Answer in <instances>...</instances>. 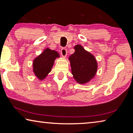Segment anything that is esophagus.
<instances>
[{"label": "esophagus", "mask_w": 133, "mask_h": 133, "mask_svg": "<svg viewBox=\"0 0 133 133\" xmlns=\"http://www.w3.org/2000/svg\"><path fill=\"white\" fill-rule=\"evenodd\" d=\"M61 53L63 57H66V56L67 55V50L65 48H62L61 51Z\"/></svg>", "instance_id": "esophagus-1"}]
</instances>
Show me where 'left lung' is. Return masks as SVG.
I'll use <instances>...</instances> for the list:
<instances>
[{"mask_svg":"<svg viewBox=\"0 0 133 133\" xmlns=\"http://www.w3.org/2000/svg\"><path fill=\"white\" fill-rule=\"evenodd\" d=\"M75 52L69 57L71 74L80 84H85L92 80L97 71V62L91 53L81 45L74 47Z\"/></svg>","mask_w":133,"mask_h":133,"instance_id":"obj_1","label":"left lung"}]
</instances>
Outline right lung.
<instances>
[{
  "label": "right lung",
  "mask_w": 133,
  "mask_h": 133,
  "mask_svg": "<svg viewBox=\"0 0 133 133\" xmlns=\"http://www.w3.org/2000/svg\"><path fill=\"white\" fill-rule=\"evenodd\" d=\"M60 57L59 52L46 48L32 62V71L40 81H43L51 71L54 61Z\"/></svg>",
  "instance_id": "right-lung-1"
}]
</instances>
